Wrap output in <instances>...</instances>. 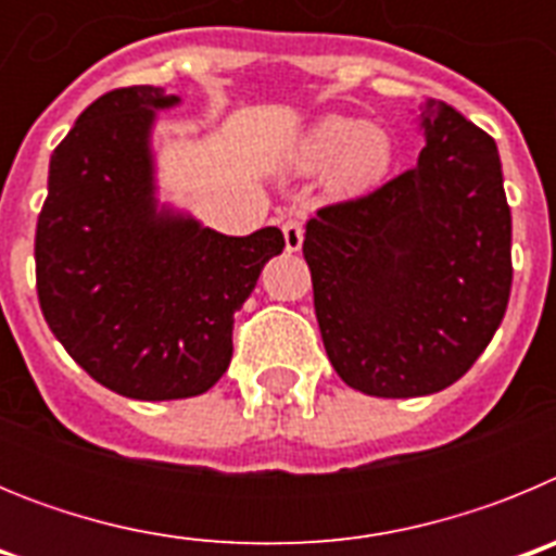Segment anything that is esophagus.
Instances as JSON below:
<instances>
[{"mask_svg":"<svg viewBox=\"0 0 556 556\" xmlns=\"http://www.w3.org/2000/svg\"><path fill=\"white\" fill-rule=\"evenodd\" d=\"M283 230V242H287V253H298L303 244V223L298 217H289L283 219L281 225Z\"/></svg>","mask_w":556,"mask_h":556,"instance_id":"obj_1","label":"esophagus"}]
</instances>
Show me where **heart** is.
Returning a JSON list of instances; mask_svg holds the SVG:
<instances>
[{"mask_svg":"<svg viewBox=\"0 0 556 556\" xmlns=\"http://www.w3.org/2000/svg\"><path fill=\"white\" fill-rule=\"evenodd\" d=\"M395 155V139L384 127L328 113L301 136L294 147V166L306 175L326 172L328 194L353 200L365 198L390 178Z\"/></svg>","mask_w":556,"mask_h":556,"instance_id":"1","label":"heart"}]
</instances>
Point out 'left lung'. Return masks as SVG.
Instances as JSON below:
<instances>
[{"label": "left lung", "instance_id": "8db88e82", "mask_svg": "<svg viewBox=\"0 0 556 556\" xmlns=\"http://www.w3.org/2000/svg\"><path fill=\"white\" fill-rule=\"evenodd\" d=\"M415 169L308 219L303 255L333 370L376 397L459 381L504 320L513 287L498 147L445 102L420 105Z\"/></svg>", "mask_w": 556, "mask_h": 556}]
</instances>
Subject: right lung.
I'll use <instances>...</instances> for the list:
<instances>
[{
	"instance_id": "add662e5",
	"label": "right lung",
	"mask_w": 556,
	"mask_h": 556,
	"mask_svg": "<svg viewBox=\"0 0 556 556\" xmlns=\"http://www.w3.org/2000/svg\"><path fill=\"white\" fill-rule=\"evenodd\" d=\"M180 97L155 86L108 91L49 159L36 228L43 320L108 390L136 401L203 395L233 356V314L278 228L225 236L155 198L152 125Z\"/></svg>"
}]
</instances>
